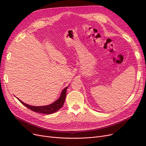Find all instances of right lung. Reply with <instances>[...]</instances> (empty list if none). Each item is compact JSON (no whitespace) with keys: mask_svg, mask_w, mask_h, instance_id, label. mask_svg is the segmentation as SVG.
Instances as JSON below:
<instances>
[{"mask_svg":"<svg viewBox=\"0 0 146 146\" xmlns=\"http://www.w3.org/2000/svg\"><path fill=\"white\" fill-rule=\"evenodd\" d=\"M68 87V86L66 87L62 90V92H61V95L57 100H56L55 102H54L53 103L48 105L39 106H32L23 102L18 98L17 99L21 102V104H22L24 106L27 107L28 109L31 110L34 112H38L40 113H44V114H51L52 113H54L57 111H58L60 108H61V107L63 106L65 101V99H66V92Z\"/></svg>","mask_w":146,"mask_h":146,"instance_id":"add662e5","label":"right lung"}]
</instances>
